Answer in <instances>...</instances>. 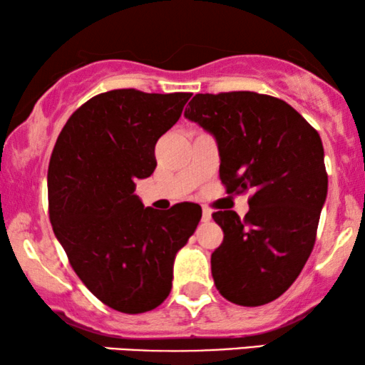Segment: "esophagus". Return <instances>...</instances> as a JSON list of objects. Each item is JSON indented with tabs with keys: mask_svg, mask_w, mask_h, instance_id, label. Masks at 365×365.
Here are the masks:
<instances>
[{
	"mask_svg": "<svg viewBox=\"0 0 365 365\" xmlns=\"http://www.w3.org/2000/svg\"><path fill=\"white\" fill-rule=\"evenodd\" d=\"M210 220H212V212H210L208 208H203V215H202V222L203 223H208Z\"/></svg>",
	"mask_w": 365,
	"mask_h": 365,
	"instance_id": "esophagus-1",
	"label": "esophagus"
}]
</instances>
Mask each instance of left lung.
Masks as SVG:
<instances>
[{
  "mask_svg": "<svg viewBox=\"0 0 365 365\" xmlns=\"http://www.w3.org/2000/svg\"><path fill=\"white\" fill-rule=\"evenodd\" d=\"M188 106L185 117L217 140L227 192H253L245 218L213 213L225 233L212 255L215 286L235 304H268L314 248L327 197L319 133L284 101L250 91L197 94Z\"/></svg>",
  "mask_w": 365,
  "mask_h": 365,
  "instance_id": "obj_1",
  "label": "left lung"
}]
</instances>
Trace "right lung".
I'll use <instances>...</instances> for the list:
<instances>
[{"instance_id":"1","label":"right lung","mask_w":365,"mask_h":365,"mask_svg":"<svg viewBox=\"0 0 365 365\" xmlns=\"http://www.w3.org/2000/svg\"><path fill=\"white\" fill-rule=\"evenodd\" d=\"M190 96L115 89L92 97L66 122L51 155L56 238L87 289L125 314L167 299L175 256L202 218L198 205L160 213L133 193L137 178L155 170V143Z\"/></svg>"}]
</instances>
